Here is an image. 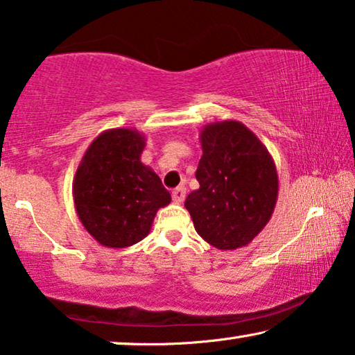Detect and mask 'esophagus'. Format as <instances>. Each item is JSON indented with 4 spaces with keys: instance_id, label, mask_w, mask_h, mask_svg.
<instances>
[{
    "instance_id": "34e87169",
    "label": "esophagus",
    "mask_w": 355,
    "mask_h": 355,
    "mask_svg": "<svg viewBox=\"0 0 355 355\" xmlns=\"http://www.w3.org/2000/svg\"><path fill=\"white\" fill-rule=\"evenodd\" d=\"M184 196H187V188H184V187H177V188L172 191V198H173V201H175L177 204L183 202Z\"/></svg>"
}]
</instances>
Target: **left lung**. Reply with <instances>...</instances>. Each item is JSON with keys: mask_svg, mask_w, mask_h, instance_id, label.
Here are the masks:
<instances>
[{"mask_svg": "<svg viewBox=\"0 0 355 355\" xmlns=\"http://www.w3.org/2000/svg\"><path fill=\"white\" fill-rule=\"evenodd\" d=\"M202 156L184 207L199 236L222 251L248 246L275 211L278 175L261 139L238 121L204 125Z\"/></svg>", "mask_w": 355, "mask_h": 355, "instance_id": "obj_1", "label": "left lung"}]
</instances>
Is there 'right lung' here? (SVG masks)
I'll return each instance as SVG.
<instances>
[{"label":"right lung","mask_w":355,"mask_h":355,"mask_svg":"<svg viewBox=\"0 0 355 355\" xmlns=\"http://www.w3.org/2000/svg\"><path fill=\"white\" fill-rule=\"evenodd\" d=\"M146 138L135 128H111L93 139L72 183L85 230L106 248H128L148 236L171 193L141 162Z\"/></svg>","instance_id":"1"}]
</instances>
